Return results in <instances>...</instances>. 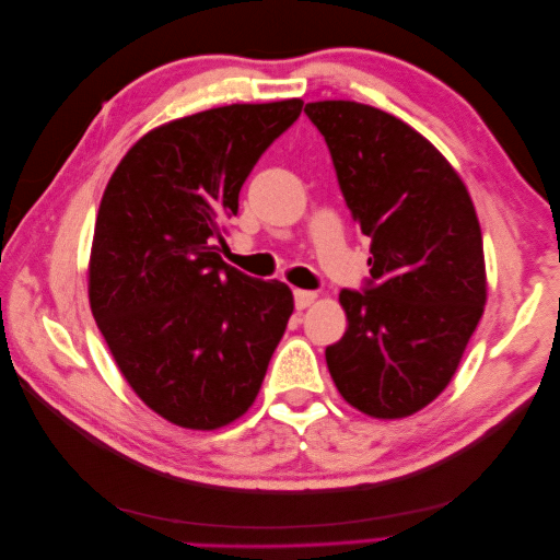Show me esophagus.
<instances>
[{
    "label": "esophagus",
    "instance_id": "34e87169",
    "mask_svg": "<svg viewBox=\"0 0 560 560\" xmlns=\"http://www.w3.org/2000/svg\"><path fill=\"white\" fill-rule=\"evenodd\" d=\"M315 299H317V294H315V292H308V290H294V303H296V308H299V311L308 308Z\"/></svg>",
    "mask_w": 560,
    "mask_h": 560
}]
</instances>
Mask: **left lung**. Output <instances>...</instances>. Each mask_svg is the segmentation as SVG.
I'll return each instance as SVG.
<instances>
[{"label":"left lung","instance_id":"1","mask_svg":"<svg viewBox=\"0 0 560 560\" xmlns=\"http://www.w3.org/2000/svg\"><path fill=\"white\" fill-rule=\"evenodd\" d=\"M346 206L371 238L362 292L341 290L348 329L325 350L348 404L404 418L451 383L486 303L483 241L463 179L411 126L383 109L306 105Z\"/></svg>","mask_w":560,"mask_h":560}]
</instances>
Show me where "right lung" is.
Returning a JSON list of instances; mask_svg holds the SVG:
<instances>
[{
    "instance_id": "obj_1",
    "label": "right lung",
    "mask_w": 560,
    "mask_h": 560,
    "mask_svg": "<svg viewBox=\"0 0 560 560\" xmlns=\"http://www.w3.org/2000/svg\"><path fill=\"white\" fill-rule=\"evenodd\" d=\"M303 103L229 105L147 132L100 202L89 296L121 374L165 420L214 430L257 399L292 290L219 257L226 219Z\"/></svg>"
}]
</instances>
